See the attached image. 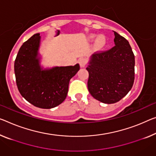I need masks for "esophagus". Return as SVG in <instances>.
Returning a JSON list of instances; mask_svg holds the SVG:
<instances>
[{
	"instance_id": "34e87169",
	"label": "esophagus",
	"mask_w": 156,
	"mask_h": 156,
	"mask_svg": "<svg viewBox=\"0 0 156 156\" xmlns=\"http://www.w3.org/2000/svg\"><path fill=\"white\" fill-rule=\"evenodd\" d=\"M86 63H87V60L85 58H81L79 60V63H80V66L81 68H83L85 67Z\"/></svg>"
}]
</instances>
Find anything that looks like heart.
<instances>
[{
    "instance_id": "heart-1",
    "label": "heart",
    "mask_w": 156,
    "mask_h": 156,
    "mask_svg": "<svg viewBox=\"0 0 156 156\" xmlns=\"http://www.w3.org/2000/svg\"><path fill=\"white\" fill-rule=\"evenodd\" d=\"M90 38L92 40L96 39L95 44H96V46L98 48H102L106 44V38H105L104 35H99V36H98L96 35H90Z\"/></svg>"
}]
</instances>
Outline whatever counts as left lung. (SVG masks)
Listing matches in <instances>:
<instances>
[{"mask_svg":"<svg viewBox=\"0 0 156 156\" xmlns=\"http://www.w3.org/2000/svg\"><path fill=\"white\" fill-rule=\"evenodd\" d=\"M115 46L95 53L86 68L88 89L98 101L113 104L128 94L135 80V56L128 40L114 31Z\"/></svg>","mask_w":156,"mask_h":156,"instance_id":"obj_1","label":"left lung"}]
</instances>
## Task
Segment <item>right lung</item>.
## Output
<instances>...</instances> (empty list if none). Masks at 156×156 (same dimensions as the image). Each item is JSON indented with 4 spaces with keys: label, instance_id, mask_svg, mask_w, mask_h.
<instances>
[{
    "label": "right lung",
    "instance_id": "right-lung-1",
    "mask_svg": "<svg viewBox=\"0 0 156 156\" xmlns=\"http://www.w3.org/2000/svg\"><path fill=\"white\" fill-rule=\"evenodd\" d=\"M40 33H36L20 47L14 61V74L18 90L25 99L34 106L51 109L66 98L70 79L80 70L74 66H56L44 68L41 56Z\"/></svg>",
    "mask_w": 156,
    "mask_h": 156
}]
</instances>
